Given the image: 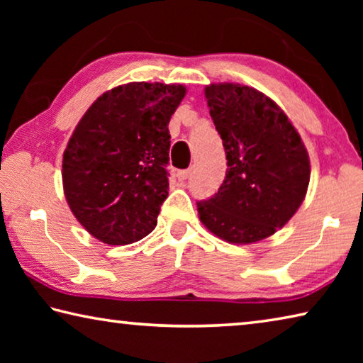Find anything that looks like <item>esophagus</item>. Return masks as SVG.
Returning <instances> with one entry per match:
<instances>
[{
	"label": "esophagus",
	"instance_id": "34e87169",
	"mask_svg": "<svg viewBox=\"0 0 363 363\" xmlns=\"http://www.w3.org/2000/svg\"><path fill=\"white\" fill-rule=\"evenodd\" d=\"M189 176H190V169L177 171V179H179V181H186V179H189Z\"/></svg>",
	"mask_w": 363,
	"mask_h": 363
}]
</instances>
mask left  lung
Returning a JSON list of instances; mask_svg holds the SVG:
<instances>
[{
  "instance_id": "8db88e82",
  "label": "left lung",
  "mask_w": 363,
  "mask_h": 363,
  "mask_svg": "<svg viewBox=\"0 0 363 363\" xmlns=\"http://www.w3.org/2000/svg\"><path fill=\"white\" fill-rule=\"evenodd\" d=\"M227 158L224 182L196 201L200 220L229 243H255L281 229L303 203L309 155L277 104L255 88L219 83L205 88Z\"/></svg>"
}]
</instances>
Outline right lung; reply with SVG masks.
<instances>
[{
  "instance_id": "add662e5",
  "label": "right lung",
  "mask_w": 363,
  "mask_h": 363,
  "mask_svg": "<svg viewBox=\"0 0 363 363\" xmlns=\"http://www.w3.org/2000/svg\"><path fill=\"white\" fill-rule=\"evenodd\" d=\"M184 96L182 84H121L79 120L64 152V194L97 240L128 245L155 229L169 189L168 125Z\"/></svg>"
}]
</instances>
